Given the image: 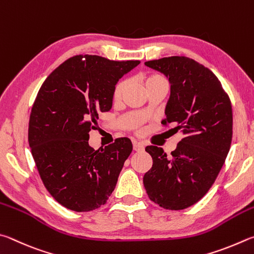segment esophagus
<instances>
[{"label":"esophagus","mask_w":254,"mask_h":254,"mask_svg":"<svg viewBox=\"0 0 254 254\" xmlns=\"http://www.w3.org/2000/svg\"><path fill=\"white\" fill-rule=\"evenodd\" d=\"M132 147H134V150H136V152H141V150H144L145 145L143 143H137V141H134Z\"/></svg>","instance_id":"34e87169"}]
</instances>
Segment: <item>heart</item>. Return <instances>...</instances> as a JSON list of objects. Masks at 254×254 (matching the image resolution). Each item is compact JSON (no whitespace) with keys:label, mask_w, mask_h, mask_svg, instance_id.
<instances>
[{"label":"heart","mask_w":254,"mask_h":254,"mask_svg":"<svg viewBox=\"0 0 254 254\" xmlns=\"http://www.w3.org/2000/svg\"><path fill=\"white\" fill-rule=\"evenodd\" d=\"M159 82H167L166 79L161 74H149L145 78L146 88L152 86V84L159 83ZM127 87H128V80H126V79H123V80H120L119 82H117V84H116L114 88V92H113L114 100H119L120 98L123 97L124 92L127 89Z\"/></svg>","instance_id":"heart-1"}]
</instances>
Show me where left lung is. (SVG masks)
<instances>
[{"label":"left lung","instance_id":"left-lung-1","mask_svg":"<svg viewBox=\"0 0 254 254\" xmlns=\"http://www.w3.org/2000/svg\"><path fill=\"white\" fill-rule=\"evenodd\" d=\"M145 64L170 80L162 124H174L183 138L170 157L157 146L145 148L153 166L144 175V186L161 207L184 210L208 192L223 166L232 140V106L220 80L197 61L175 56Z\"/></svg>","mask_w":254,"mask_h":254}]
</instances>
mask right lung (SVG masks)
<instances>
[{"mask_svg":"<svg viewBox=\"0 0 254 254\" xmlns=\"http://www.w3.org/2000/svg\"><path fill=\"white\" fill-rule=\"evenodd\" d=\"M140 61L99 56L69 58L48 75L33 102L29 145L51 196L69 210L89 212L105 205L132 150L127 137L105 148L88 144L98 115L111 109L118 80Z\"/></svg>","mask_w":254,"mask_h":254,"instance_id":"right-lung-1","label":"right lung"}]
</instances>
